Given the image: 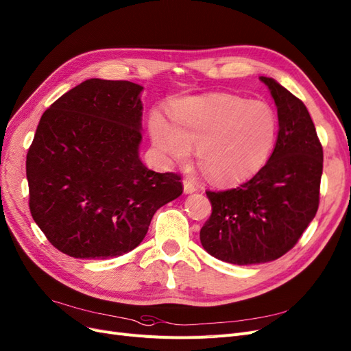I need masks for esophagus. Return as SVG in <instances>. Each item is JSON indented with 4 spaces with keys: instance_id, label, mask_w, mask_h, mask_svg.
I'll return each instance as SVG.
<instances>
[{
    "instance_id": "esophagus-1",
    "label": "esophagus",
    "mask_w": 351,
    "mask_h": 351,
    "mask_svg": "<svg viewBox=\"0 0 351 351\" xmlns=\"http://www.w3.org/2000/svg\"><path fill=\"white\" fill-rule=\"evenodd\" d=\"M183 184H184V193H186V194L194 193L195 190H197V186H195V183H194V181H193L191 178H184Z\"/></svg>"
}]
</instances>
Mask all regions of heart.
Wrapping results in <instances>:
<instances>
[{"label":"heart","instance_id":"heart-1","mask_svg":"<svg viewBox=\"0 0 351 351\" xmlns=\"http://www.w3.org/2000/svg\"><path fill=\"white\" fill-rule=\"evenodd\" d=\"M176 127L152 115L149 128L167 156L184 160L190 145L210 180L237 184L255 176L276 143L278 118L271 106L232 95L190 97L173 106Z\"/></svg>","mask_w":351,"mask_h":351}]
</instances>
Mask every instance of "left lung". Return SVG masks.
<instances>
[{"label":"left lung","mask_w":351,"mask_h":351,"mask_svg":"<svg viewBox=\"0 0 351 351\" xmlns=\"http://www.w3.org/2000/svg\"><path fill=\"white\" fill-rule=\"evenodd\" d=\"M279 132L271 158L246 183L212 191V215L200 241L210 255L234 265L275 261L300 241L319 204L322 145L301 99L271 77Z\"/></svg>","instance_id":"obj_1"}]
</instances>
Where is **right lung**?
<instances>
[{
    "label": "right lung",
    "mask_w": 351,
    "mask_h": 351,
    "mask_svg": "<svg viewBox=\"0 0 351 351\" xmlns=\"http://www.w3.org/2000/svg\"><path fill=\"white\" fill-rule=\"evenodd\" d=\"M143 86L88 79L41 117L27 152L30 213L63 254L106 259L135 249L157 210L183 193L177 173L141 162Z\"/></svg>",
    "instance_id": "add662e5"
}]
</instances>
